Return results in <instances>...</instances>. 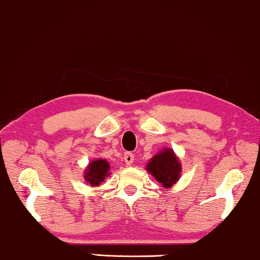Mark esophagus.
<instances>
[{"mask_svg":"<svg viewBox=\"0 0 260 260\" xmlns=\"http://www.w3.org/2000/svg\"><path fill=\"white\" fill-rule=\"evenodd\" d=\"M134 160H135V155L133 153H130V152H126L125 154H124V161H125V163L127 166H130L131 163L134 162Z\"/></svg>","mask_w":260,"mask_h":260,"instance_id":"obj_1","label":"esophagus"}]
</instances>
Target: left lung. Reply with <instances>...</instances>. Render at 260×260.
I'll use <instances>...</instances> for the list:
<instances>
[{"mask_svg": "<svg viewBox=\"0 0 260 260\" xmlns=\"http://www.w3.org/2000/svg\"><path fill=\"white\" fill-rule=\"evenodd\" d=\"M146 170L163 187L170 188L180 178L181 163L174 149L163 148L149 160Z\"/></svg>", "mask_w": 260, "mask_h": 260, "instance_id": "1", "label": "left lung"}]
</instances>
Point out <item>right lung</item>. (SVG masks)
Returning a JSON list of instances; mask_svg holds the SVG:
<instances>
[{
  "label": "right lung",
  "instance_id": "1",
  "mask_svg": "<svg viewBox=\"0 0 260 260\" xmlns=\"http://www.w3.org/2000/svg\"><path fill=\"white\" fill-rule=\"evenodd\" d=\"M111 166L105 158H97L91 161L84 171V180L88 186L95 187L108 176H111Z\"/></svg>",
  "mask_w": 260,
  "mask_h": 260
}]
</instances>
